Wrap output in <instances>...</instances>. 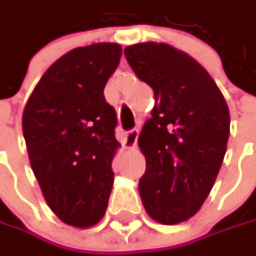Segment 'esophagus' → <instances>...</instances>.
I'll list each match as a JSON object with an SVG mask.
<instances>
[{
    "instance_id": "34e87169",
    "label": "esophagus",
    "mask_w": 256,
    "mask_h": 256,
    "mask_svg": "<svg viewBox=\"0 0 256 256\" xmlns=\"http://www.w3.org/2000/svg\"><path fill=\"white\" fill-rule=\"evenodd\" d=\"M138 136H140V131H138L137 128L128 131V132L125 134V138H124V146H125L126 148H134V147L137 146Z\"/></svg>"
}]
</instances>
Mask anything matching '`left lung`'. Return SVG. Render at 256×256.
<instances>
[{
    "mask_svg": "<svg viewBox=\"0 0 256 256\" xmlns=\"http://www.w3.org/2000/svg\"><path fill=\"white\" fill-rule=\"evenodd\" d=\"M124 54L156 99L138 137L146 157L141 201L153 220L178 224L201 208L222 168L230 132L228 103L210 74L174 46L144 42Z\"/></svg>",
    "mask_w": 256,
    "mask_h": 256,
    "instance_id": "1",
    "label": "left lung"
}]
</instances>
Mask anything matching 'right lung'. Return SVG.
Here are the masks:
<instances>
[{
	"mask_svg": "<svg viewBox=\"0 0 256 256\" xmlns=\"http://www.w3.org/2000/svg\"><path fill=\"white\" fill-rule=\"evenodd\" d=\"M122 55L118 44H93L50 65L23 112L28 160L48 206L74 228L96 224L114 185L116 112L103 90Z\"/></svg>",
	"mask_w": 256,
	"mask_h": 256,
	"instance_id": "obj_1",
	"label": "right lung"
}]
</instances>
